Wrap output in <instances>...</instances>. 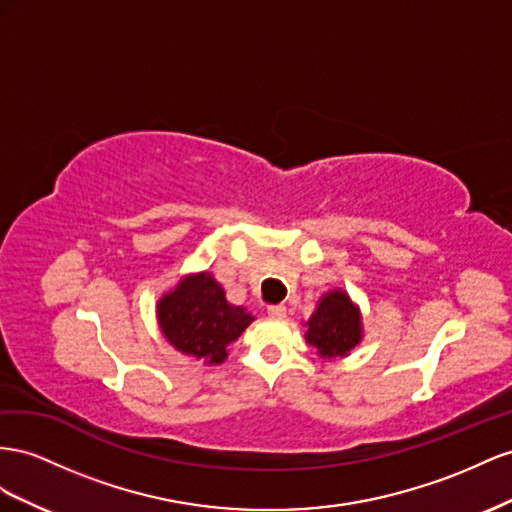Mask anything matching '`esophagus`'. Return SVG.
<instances>
[{
  "instance_id": "esophagus-1",
  "label": "esophagus",
  "mask_w": 512,
  "mask_h": 512,
  "mask_svg": "<svg viewBox=\"0 0 512 512\" xmlns=\"http://www.w3.org/2000/svg\"><path fill=\"white\" fill-rule=\"evenodd\" d=\"M269 316H271V319H284V316H286V308L284 306H269Z\"/></svg>"
}]
</instances>
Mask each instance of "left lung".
<instances>
[{
	"label": "left lung",
	"instance_id": "1",
	"mask_svg": "<svg viewBox=\"0 0 512 512\" xmlns=\"http://www.w3.org/2000/svg\"><path fill=\"white\" fill-rule=\"evenodd\" d=\"M306 340L321 357L334 359L349 355L362 342V314L344 290L325 293L306 321Z\"/></svg>",
	"mask_w": 512,
	"mask_h": 512
}]
</instances>
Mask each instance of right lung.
I'll list each match as a JSON object with an SVG mask.
<instances>
[{
    "instance_id": "1",
    "label": "right lung",
    "mask_w": 512,
    "mask_h": 512,
    "mask_svg": "<svg viewBox=\"0 0 512 512\" xmlns=\"http://www.w3.org/2000/svg\"><path fill=\"white\" fill-rule=\"evenodd\" d=\"M157 319L176 351L204 359V364H222L228 344L237 340L254 316L243 306H232L224 288L209 271L187 275L157 303Z\"/></svg>"
}]
</instances>
